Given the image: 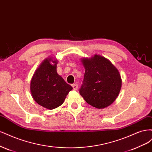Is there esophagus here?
Instances as JSON below:
<instances>
[{"label": "esophagus", "mask_w": 152, "mask_h": 152, "mask_svg": "<svg viewBox=\"0 0 152 152\" xmlns=\"http://www.w3.org/2000/svg\"><path fill=\"white\" fill-rule=\"evenodd\" d=\"M72 86L73 87V89H74L75 91L77 90V89H78V84H73L72 85Z\"/></svg>", "instance_id": "1"}]
</instances>
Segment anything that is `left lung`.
<instances>
[{"instance_id":"8db88e82","label":"left lung","mask_w":152,"mask_h":152,"mask_svg":"<svg viewBox=\"0 0 152 152\" xmlns=\"http://www.w3.org/2000/svg\"><path fill=\"white\" fill-rule=\"evenodd\" d=\"M85 68L80 94L86 102L99 109L111 104L120 92L122 80L117 69L108 59L96 54L82 60Z\"/></svg>"}]
</instances>
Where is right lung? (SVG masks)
<instances>
[{"label":"right lung","instance_id":"1","mask_svg":"<svg viewBox=\"0 0 152 152\" xmlns=\"http://www.w3.org/2000/svg\"><path fill=\"white\" fill-rule=\"evenodd\" d=\"M52 61L54 63L51 65ZM56 61L48 58L37 69L30 84L31 93L39 104L49 110L61 105L73 88L58 74Z\"/></svg>","mask_w":152,"mask_h":152}]
</instances>
